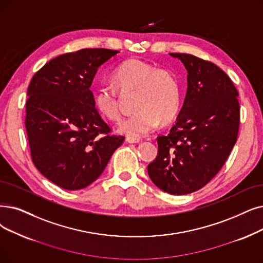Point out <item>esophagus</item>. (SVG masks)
<instances>
[{
	"label": "esophagus",
	"mask_w": 263,
	"mask_h": 263,
	"mask_svg": "<svg viewBox=\"0 0 263 263\" xmlns=\"http://www.w3.org/2000/svg\"><path fill=\"white\" fill-rule=\"evenodd\" d=\"M125 142L127 143H129V144H139L141 141H140V139H135V138H128L125 139Z\"/></svg>",
	"instance_id": "esophagus-1"
}]
</instances>
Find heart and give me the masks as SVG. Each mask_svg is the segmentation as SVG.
<instances>
[{
	"label": "heart",
	"mask_w": 263,
	"mask_h": 263,
	"mask_svg": "<svg viewBox=\"0 0 263 263\" xmlns=\"http://www.w3.org/2000/svg\"><path fill=\"white\" fill-rule=\"evenodd\" d=\"M111 81L120 92L139 90L135 106L139 111L118 123L117 131L123 135L129 138L147 135L158 127L160 121H170L178 111L179 84L175 75L164 68H156L146 62L130 59L115 68ZM116 89L101 85L93 95L97 109L109 120H117L120 116Z\"/></svg>",
	"instance_id": "obj_1"
}]
</instances>
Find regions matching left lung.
<instances>
[{"label":"left lung","mask_w":263,"mask_h":263,"mask_svg":"<svg viewBox=\"0 0 263 263\" xmlns=\"http://www.w3.org/2000/svg\"><path fill=\"white\" fill-rule=\"evenodd\" d=\"M170 55L187 70V92L174 127L158 136V156L147 171L158 188L182 196L204 187L227 161L236 143L239 104L221 68L192 54Z\"/></svg>","instance_id":"1"}]
</instances>
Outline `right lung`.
Wrapping results in <instances>:
<instances>
[{
    "label": "right lung",
    "instance_id": "1",
    "mask_svg": "<svg viewBox=\"0 0 263 263\" xmlns=\"http://www.w3.org/2000/svg\"><path fill=\"white\" fill-rule=\"evenodd\" d=\"M118 52L93 48L61 54L31 79L26 129L32 161L63 189L92 184L124 141L108 134L90 90L99 67Z\"/></svg>",
    "mask_w": 263,
    "mask_h": 263
}]
</instances>
